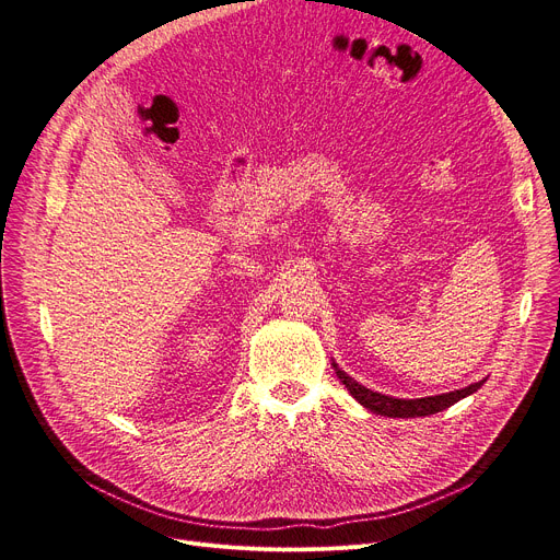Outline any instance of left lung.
I'll return each instance as SVG.
<instances>
[{"label":"left lung","instance_id":"8db88e82","mask_svg":"<svg viewBox=\"0 0 560 560\" xmlns=\"http://www.w3.org/2000/svg\"><path fill=\"white\" fill-rule=\"evenodd\" d=\"M332 369L337 373V377L346 384V388L350 390V396L361 405L366 407L369 411L373 413H380V416H388V418H418V416H432V413H439L447 407H452L454 402L464 400L466 396H472V393L477 388H481V382H475L466 388H458V390H450V393H441V396H430V398H413V400H405V398H390V396H384V393H377V390H371L366 386H361L357 380H352L350 375H346L337 361L332 359Z\"/></svg>","mask_w":560,"mask_h":560}]
</instances>
